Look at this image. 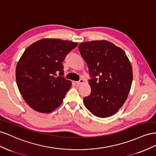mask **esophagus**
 <instances>
[{
	"mask_svg": "<svg viewBox=\"0 0 156 156\" xmlns=\"http://www.w3.org/2000/svg\"><path fill=\"white\" fill-rule=\"evenodd\" d=\"M84 82V80L83 79H80V80L78 81V82H76V83L78 84V85H80V84L81 83H83Z\"/></svg>",
	"mask_w": 156,
	"mask_h": 156,
	"instance_id": "1",
	"label": "esophagus"
}]
</instances>
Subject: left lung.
<instances>
[{
  "instance_id": "left-lung-1",
  "label": "left lung",
  "mask_w": 156,
  "mask_h": 156,
  "mask_svg": "<svg viewBox=\"0 0 156 156\" xmlns=\"http://www.w3.org/2000/svg\"><path fill=\"white\" fill-rule=\"evenodd\" d=\"M86 62L91 91L83 98L86 107L95 116L106 118L118 112L126 101L133 81L132 66L122 49L106 41L79 44Z\"/></svg>"
}]
</instances>
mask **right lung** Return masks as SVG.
<instances>
[{
	"label": "right lung",
	"instance_id": "obj_1",
	"mask_svg": "<svg viewBox=\"0 0 156 156\" xmlns=\"http://www.w3.org/2000/svg\"><path fill=\"white\" fill-rule=\"evenodd\" d=\"M78 43L60 39L44 38L25 50L17 64V87L30 107L50 113L61 105L71 82L63 77V62ZM60 76L55 77L56 73Z\"/></svg>",
	"mask_w": 156,
	"mask_h": 156
}]
</instances>
